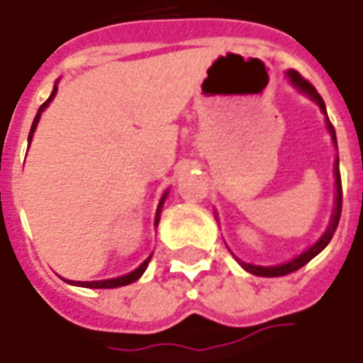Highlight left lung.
I'll use <instances>...</instances> for the list:
<instances>
[{
  "label": "left lung",
  "instance_id": "8db88e82",
  "mask_svg": "<svg viewBox=\"0 0 363 363\" xmlns=\"http://www.w3.org/2000/svg\"><path fill=\"white\" fill-rule=\"evenodd\" d=\"M287 78L291 84L295 86L296 90H301L303 94H306L311 100L318 104V108L323 110V113H326V106H324V100L320 98V94L316 92V88H314L308 80H305L303 76L298 74L296 70H287ZM326 128L330 131L332 135V141H334V145H336V131L332 128L330 120L326 118ZM338 149V145H336ZM334 177H336V200H334V212H332V220H330V225L326 228V232L320 235V240L311 245L306 252H303L301 255H296L295 259L287 261V263H281V265H271V267H263V265H252V263H243L240 261V265H242L243 269L250 271L253 275H257V277H283V275H289V273H293V271L301 269L303 265H306L308 261L316 257L318 253L323 252L324 247L330 243L332 235L336 232V228H338V222H340V214H342V181H340V169H338V159H336V164H334Z\"/></svg>",
  "mask_w": 363,
  "mask_h": 363
}]
</instances>
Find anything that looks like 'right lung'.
<instances>
[{"label":"right lung","instance_id":"add662e5","mask_svg":"<svg viewBox=\"0 0 363 363\" xmlns=\"http://www.w3.org/2000/svg\"><path fill=\"white\" fill-rule=\"evenodd\" d=\"M57 84H55V88H52V94L49 96V100L43 104L39 108V111H37V116H35V120H33V125H31V131H29V143H31L33 139V133H35V129H37V123H39L40 120V113H43V110L47 108L50 104V100L55 98V94H57ZM164 199H167V192L163 194V199H161V202H159V208H157V218H155V225L159 224V214H161V208H163V202ZM149 261H151V257H147L141 265H139L138 269L131 271V273H128V275H121V277H116V279H104V281H67V283H70V285H76V287H86V289H116V287H123V285H129V283H133V281H138L143 273H145L147 265H149Z\"/></svg>","mask_w":363,"mask_h":363}]
</instances>
